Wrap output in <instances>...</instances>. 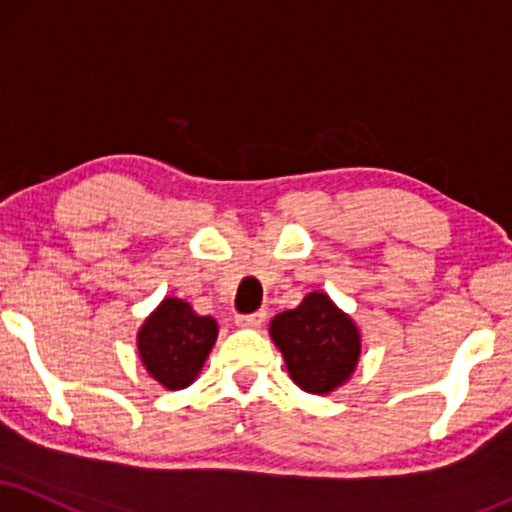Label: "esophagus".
Wrapping results in <instances>:
<instances>
[{"instance_id": "esophagus-1", "label": "esophagus", "mask_w": 512, "mask_h": 512, "mask_svg": "<svg viewBox=\"0 0 512 512\" xmlns=\"http://www.w3.org/2000/svg\"><path fill=\"white\" fill-rule=\"evenodd\" d=\"M263 320H266V311H256V313H249V315H237L235 323L239 327H261Z\"/></svg>"}]
</instances>
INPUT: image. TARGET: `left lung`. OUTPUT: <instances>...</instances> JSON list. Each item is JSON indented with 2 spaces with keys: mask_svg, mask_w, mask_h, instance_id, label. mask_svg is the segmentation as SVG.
I'll return each instance as SVG.
<instances>
[{
  "mask_svg": "<svg viewBox=\"0 0 512 512\" xmlns=\"http://www.w3.org/2000/svg\"><path fill=\"white\" fill-rule=\"evenodd\" d=\"M270 339L282 351L289 377L308 394L342 387L361 358V330L323 292L306 294L296 308L277 313Z\"/></svg>",
  "mask_w": 512,
  "mask_h": 512,
  "instance_id": "left-lung-1",
  "label": "left lung"
}]
</instances>
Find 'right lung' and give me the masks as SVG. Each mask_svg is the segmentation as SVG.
Listing matches in <instances>:
<instances>
[{
  "instance_id": "add662e5",
  "label": "right lung",
  "mask_w": 512,
  "mask_h": 512,
  "mask_svg": "<svg viewBox=\"0 0 512 512\" xmlns=\"http://www.w3.org/2000/svg\"><path fill=\"white\" fill-rule=\"evenodd\" d=\"M218 339L211 315L194 313L187 301L168 296L137 332L142 365L161 387L185 389L199 377Z\"/></svg>"
}]
</instances>
